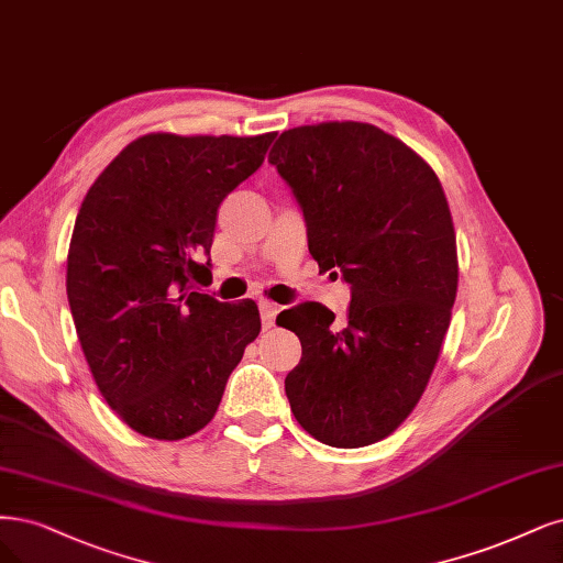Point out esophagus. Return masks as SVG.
Wrapping results in <instances>:
<instances>
[{"mask_svg": "<svg viewBox=\"0 0 563 563\" xmlns=\"http://www.w3.org/2000/svg\"><path fill=\"white\" fill-rule=\"evenodd\" d=\"M261 321H263V328L267 331V328L275 325V319L279 314V305L275 302H267V300H261Z\"/></svg>", "mask_w": 563, "mask_h": 563, "instance_id": "obj_1", "label": "esophagus"}]
</instances>
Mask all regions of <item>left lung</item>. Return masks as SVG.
Segmentation results:
<instances>
[{
  "label": "left lung",
  "instance_id": "left-lung-1",
  "mask_svg": "<svg viewBox=\"0 0 563 563\" xmlns=\"http://www.w3.org/2000/svg\"><path fill=\"white\" fill-rule=\"evenodd\" d=\"M302 209L309 254L352 288L344 323L319 302L277 317L302 344L286 398L302 429L354 450L419 402L459 284L454 223L435 172L371 123L300 125L267 156Z\"/></svg>",
  "mask_w": 563,
  "mask_h": 563
}]
</instances>
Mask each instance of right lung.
<instances>
[{"instance_id":"1","label":"right lung","mask_w":563,"mask_h":563,"mask_svg":"<svg viewBox=\"0 0 563 563\" xmlns=\"http://www.w3.org/2000/svg\"><path fill=\"white\" fill-rule=\"evenodd\" d=\"M273 140L144 134L107 165L76 214L67 256L76 335L111 410L146 438L205 429L261 333L254 300L219 302L196 284L211 279L221 202Z\"/></svg>"}]
</instances>
